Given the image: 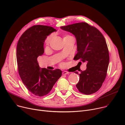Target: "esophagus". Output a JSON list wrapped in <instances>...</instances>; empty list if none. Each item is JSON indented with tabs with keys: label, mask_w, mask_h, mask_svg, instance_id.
I'll list each match as a JSON object with an SVG mask.
<instances>
[{
	"label": "esophagus",
	"mask_w": 125,
	"mask_h": 125,
	"mask_svg": "<svg viewBox=\"0 0 125 125\" xmlns=\"http://www.w3.org/2000/svg\"><path fill=\"white\" fill-rule=\"evenodd\" d=\"M68 73H68L67 71H63V73H62V74L63 75H66V74H67Z\"/></svg>",
	"instance_id": "34e87169"
}]
</instances>
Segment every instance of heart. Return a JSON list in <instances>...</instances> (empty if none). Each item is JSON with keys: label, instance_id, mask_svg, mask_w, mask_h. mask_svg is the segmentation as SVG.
<instances>
[{"label": "heart", "instance_id": "heart-1", "mask_svg": "<svg viewBox=\"0 0 125 125\" xmlns=\"http://www.w3.org/2000/svg\"><path fill=\"white\" fill-rule=\"evenodd\" d=\"M52 37H53V35L51 34V35L48 36L47 38H46L45 40V42H44V43H45V44L46 45H48L50 44V43L51 42V41H52ZM70 37H73L70 36V35H65V36L64 37L63 39H66V38H70Z\"/></svg>", "mask_w": 125, "mask_h": 125}]
</instances>
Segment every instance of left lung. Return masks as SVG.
Returning a JSON list of instances; mask_svg holds the SVG:
<instances>
[{
	"mask_svg": "<svg viewBox=\"0 0 125 125\" xmlns=\"http://www.w3.org/2000/svg\"><path fill=\"white\" fill-rule=\"evenodd\" d=\"M76 39L77 52L74 60L87 63V69L81 71L76 87L81 93L93 94L101 87L107 74L109 61L107 45L103 35L96 28L85 22L62 26Z\"/></svg>",
	"mask_w": 125,
	"mask_h": 125,
	"instance_id": "1",
	"label": "left lung"
}]
</instances>
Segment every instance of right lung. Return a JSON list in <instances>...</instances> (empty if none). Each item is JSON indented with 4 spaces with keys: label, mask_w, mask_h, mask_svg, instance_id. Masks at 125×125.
Wrapping results in <instances>:
<instances>
[{
    "label": "right lung",
    "mask_w": 125,
    "mask_h": 125,
    "mask_svg": "<svg viewBox=\"0 0 125 125\" xmlns=\"http://www.w3.org/2000/svg\"><path fill=\"white\" fill-rule=\"evenodd\" d=\"M56 30L51 26H33L26 30L17 45L18 72L27 89L35 96L47 95L62 75L59 69L50 70L39 67L37 57L44 52L45 39Z\"/></svg>",
    "instance_id": "add662e5"
}]
</instances>
